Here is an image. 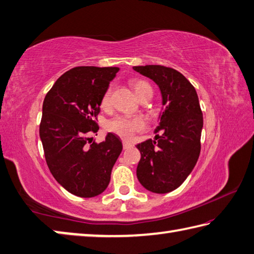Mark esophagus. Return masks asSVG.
<instances>
[{
  "label": "esophagus",
  "mask_w": 254,
  "mask_h": 254,
  "mask_svg": "<svg viewBox=\"0 0 254 254\" xmlns=\"http://www.w3.org/2000/svg\"><path fill=\"white\" fill-rule=\"evenodd\" d=\"M132 147V144L130 142H127V141H123V148L124 150H127V148Z\"/></svg>",
  "instance_id": "esophagus-1"
}]
</instances>
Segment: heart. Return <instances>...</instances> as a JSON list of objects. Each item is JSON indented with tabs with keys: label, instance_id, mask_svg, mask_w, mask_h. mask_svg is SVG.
<instances>
[{
	"label": "heart",
	"instance_id": "b5f03b06",
	"mask_svg": "<svg viewBox=\"0 0 254 254\" xmlns=\"http://www.w3.org/2000/svg\"><path fill=\"white\" fill-rule=\"evenodd\" d=\"M133 90L135 92L137 98H140L145 92L152 91V87L150 83L142 79H134L131 81ZM111 93L112 88L108 87L106 91L103 92L101 98V107L103 109H108L111 104ZM146 127V123L142 118L137 117H128V116H117L109 120L107 123L108 131L117 134L122 138L128 140L136 132H140Z\"/></svg>",
	"mask_w": 254,
	"mask_h": 254
}]
</instances>
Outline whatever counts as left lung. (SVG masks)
I'll list each match as a JSON object with an SVG mask.
<instances>
[{"label": "left lung", "mask_w": 254, "mask_h": 254, "mask_svg": "<svg viewBox=\"0 0 254 254\" xmlns=\"http://www.w3.org/2000/svg\"><path fill=\"white\" fill-rule=\"evenodd\" d=\"M133 69L155 82L165 109L160 117L155 140L137 144L141 160L136 176L141 185L156 193L180 187L195 167L200 154L202 112L196 89L185 76L160 64Z\"/></svg>", "instance_id": "8db88e82"}]
</instances>
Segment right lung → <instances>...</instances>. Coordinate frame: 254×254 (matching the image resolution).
I'll return each instance as SVG.
<instances>
[{"instance_id": "right-lung-1", "label": "right lung", "mask_w": 254, "mask_h": 254, "mask_svg": "<svg viewBox=\"0 0 254 254\" xmlns=\"http://www.w3.org/2000/svg\"><path fill=\"white\" fill-rule=\"evenodd\" d=\"M118 67H74L62 74L46 94L39 136L47 166L55 180L72 195L90 198L106 190L111 171L122 152L120 137L97 133L100 102Z\"/></svg>"}]
</instances>
